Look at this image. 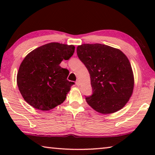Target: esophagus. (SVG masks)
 <instances>
[{
	"mask_svg": "<svg viewBox=\"0 0 155 155\" xmlns=\"http://www.w3.org/2000/svg\"><path fill=\"white\" fill-rule=\"evenodd\" d=\"M76 85H77V86H79L80 85V81L77 80V81H76Z\"/></svg>",
	"mask_w": 155,
	"mask_h": 155,
	"instance_id": "esophagus-1",
	"label": "esophagus"
}]
</instances>
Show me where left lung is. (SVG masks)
Returning a JSON list of instances; mask_svg holds the SVG:
<instances>
[{"mask_svg": "<svg viewBox=\"0 0 155 155\" xmlns=\"http://www.w3.org/2000/svg\"><path fill=\"white\" fill-rule=\"evenodd\" d=\"M77 52L90 74L93 94L85 98L89 105L102 114L122 109L134 88L132 67L124 52L101 44H81Z\"/></svg>", "mask_w": 155, "mask_h": 155, "instance_id": "1", "label": "left lung"}]
</instances>
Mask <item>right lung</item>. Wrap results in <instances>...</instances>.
<instances>
[{
    "instance_id": "add662e5",
    "label": "right lung",
    "mask_w": 155,
    "mask_h": 155,
    "mask_svg": "<svg viewBox=\"0 0 155 155\" xmlns=\"http://www.w3.org/2000/svg\"><path fill=\"white\" fill-rule=\"evenodd\" d=\"M73 45L51 42L30 52L21 63L17 84L21 95L36 109L46 111L61 104L74 83L59 64L72 56Z\"/></svg>"
}]
</instances>
